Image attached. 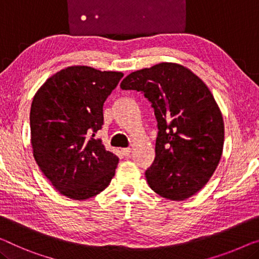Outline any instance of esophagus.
<instances>
[{"label":"esophagus","mask_w":259,"mask_h":259,"mask_svg":"<svg viewBox=\"0 0 259 259\" xmlns=\"http://www.w3.org/2000/svg\"><path fill=\"white\" fill-rule=\"evenodd\" d=\"M130 152H131V149L130 148H123L122 149V153L124 154V156H129Z\"/></svg>","instance_id":"esophagus-1"}]
</instances>
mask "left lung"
Masks as SVG:
<instances>
[{
	"mask_svg": "<svg viewBox=\"0 0 259 259\" xmlns=\"http://www.w3.org/2000/svg\"><path fill=\"white\" fill-rule=\"evenodd\" d=\"M122 90L144 93L158 122L156 158L145 171L150 188L173 201L198 193L213 176L225 142L222 113L190 68L160 63L130 73Z\"/></svg>",
	"mask_w": 259,
	"mask_h": 259,
	"instance_id": "1",
	"label": "left lung"
}]
</instances>
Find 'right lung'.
I'll return each instance as SVG.
<instances>
[{"mask_svg": "<svg viewBox=\"0 0 259 259\" xmlns=\"http://www.w3.org/2000/svg\"><path fill=\"white\" fill-rule=\"evenodd\" d=\"M122 76L74 65L50 76L33 96V158L52 186L69 199L95 196L115 176L118 158L95 134L103 124V103Z\"/></svg>", "mask_w": 259, "mask_h": 259, "instance_id": "1", "label": "right lung"}]
</instances>
